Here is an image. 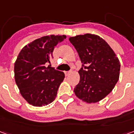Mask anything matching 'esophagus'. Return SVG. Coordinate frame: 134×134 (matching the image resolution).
<instances>
[{
  "mask_svg": "<svg viewBox=\"0 0 134 134\" xmlns=\"http://www.w3.org/2000/svg\"><path fill=\"white\" fill-rule=\"evenodd\" d=\"M71 72H72L71 71H68V72H64V74H65L66 75H69Z\"/></svg>",
  "mask_w": 134,
  "mask_h": 134,
  "instance_id": "esophagus-1",
  "label": "esophagus"
}]
</instances>
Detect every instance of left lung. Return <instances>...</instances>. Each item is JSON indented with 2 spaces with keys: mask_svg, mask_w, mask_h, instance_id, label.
I'll return each mask as SVG.
<instances>
[{
  "mask_svg": "<svg viewBox=\"0 0 134 134\" xmlns=\"http://www.w3.org/2000/svg\"><path fill=\"white\" fill-rule=\"evenodd\" d=\"M82 62L80 80L74 92L88 103H97L109 94L119 79L121 64L106 41L95 34L70 37Z\"/></svg>",
  "mask_w": 134,
  "mask_h": 134,
  "instance_id": "8db88e82",
  "label": "left lung"
}]
</instances>
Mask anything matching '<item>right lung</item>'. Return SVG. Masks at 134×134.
<instances>
[{"instance_id": "right-lung-1", "label": "right lung", "mask_w": 134, "mask_h": 134, "mask_svg": "<svg viewBox=\"0 0 134 134\" xmlns=\"http://www.w3.org/2000/svg\"><path fill=\"white\" fill-rule=\"evenodd\" d=\"M65 38V35L37 38L25 46L17 57L16 83L24 98L34 106L47 105L55 99L64 74L50 64L54 47Z\"/></svg>"}]
</instances>
